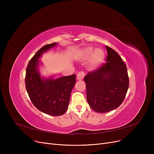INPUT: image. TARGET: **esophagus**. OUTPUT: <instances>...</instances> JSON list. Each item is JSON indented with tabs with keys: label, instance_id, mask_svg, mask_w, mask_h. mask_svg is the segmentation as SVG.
I'll list each match as a JSON object with an SVG mask.
<instances>
[{
	"label": "esophagus",
	"instance_id": "1",
	"mask_svg": "<svg viewBox=\"0 0 154 154\" xmlns=\"http://www.w3.org/2000/svg\"><path fill=\"white\" fill-rule=\"evenodd\" d=\"M85 76V74L84 72H79L77 74V79L78 80H81L83 79V78Z\"/></svg>",
	"mask_w": 154,
	"mask_h": 154
}]
</instances>
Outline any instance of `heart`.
Segmentation results:
<instances>
[{"label": "heart", "mask_w": 154, "mask_h": 154, "mask_svg": "<svg viewBox=\"0 0 154 154\" xmlns=\"http://www.w3.org/2000/svg\"><path fill=\"white\" fill-rule=\"evenodd\" d=\"M105 52L102 48H98L95 50L93 47H87L79 54V59L81 60H88L91 59L92 67H97L104 60Z\"/></svg>", "instance_id": "obj_1"}]
</instances>
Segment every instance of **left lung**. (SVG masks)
<instances>
[{
	"instance_id": "left-lung-1",
	"label": "left lung",
	"mask_w": 154,
	"mask_h": 154,
	"mask_svg": "<svg viewBox=\"0 0 154 154\" xmlns=\"http://www.w3.org/2000/svg\"><path fill=\"white\" fill-rule=\"evenodd\" d=\"M106 49V63L84 77L87 102L98 113L119 107L125 99L129 85L125 63L114 50L108 46Z\"/></svg>"
}]
</instances>
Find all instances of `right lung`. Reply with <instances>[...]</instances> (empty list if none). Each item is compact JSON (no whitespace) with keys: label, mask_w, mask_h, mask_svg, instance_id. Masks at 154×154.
Masks as SVG:
<instances>
[{"label":"right lung","mask_w":154,"mask_h":154,"mask_svg":"<svg viewBox=\"0 0 154 154\" xmlns=\"http://www.w3.org/2000/svg\"><path fill=\"white\" fill-rule=\"evenodd\" d=\"M57 43L47 44L36 52L26 69V87L29 97L40 111L52 116L63 115L67 110L70 94L76 81L75 75L54 79L41 77L38 71L39 59Z\"/></svg>","instance_id":"right-lung-1"}]
</instances>
